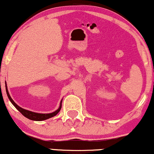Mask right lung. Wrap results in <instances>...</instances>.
<instances>
[{"label": "right lung", "mask_w": 154, "mask_h": 154, "mask_svg": "<svg viewBox=\"0 0 154 154\" xmlns=\"http://www.w3.org/2000/svg\"><path fill=\"white\" fill-rule=\"evenodd\" d=\"M5 85H6V83H5ZM5 90H6V93H7V95H8V97L9 98L10 101H11V103L14 105V106L15 108L17 109V110L20 112L21 114H23V116H25L26 118L29 119L30 120H33V121H42V120H45V119H48L49 118H51L52 116L57 115L58 114V112H60V109H61V107H62V101L61 102H60V106L59 109L57 111H55V112H52V113H50V114H39V113H35V112H30V111H28V110H26V109H24L20 107V106H18V105H17L14 102V101L12 100V98H11V96H10L9 93H8V88H7V86H5Z\"/></svg>", "instance_id": "obj_1"}]
</instances>
